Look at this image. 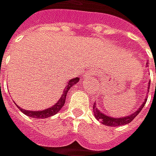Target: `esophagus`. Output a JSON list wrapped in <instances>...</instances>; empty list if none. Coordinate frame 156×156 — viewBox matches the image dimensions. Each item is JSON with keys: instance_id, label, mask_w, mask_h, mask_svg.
Listing matches in <instances>:
<instances>
[{"instance_id": "obj_1", "label": "esophagus", "mask_w": 156, "mask_h": 156, "mask_svg": "<svg viewBox=\"0 0 156 156\" xmlns=\"http://www.w3.org/2000/svg\"><path fill=\"white\" fill-rule=\"evenodd\" d=\"M90 75L93 74V71H90V72H89V75H90ZM87 75H88V74H87ZM87 76H85V77H87Z\"/></svg>"}]
</instances>
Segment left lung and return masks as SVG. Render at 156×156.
I'll use <instances>...</instances> for the list:
<instances>
[{
  "label": "left lung",
  "mask_w": 156,
  "mask_h": 156,
  "mask_svg": "<svg viewBox=\"0 0 156 156\" xmlns=\"http://www.w3.org/2000/svg\"><path fill=\"white\" fill-rule=\"evenodd\" d=\"M150 87V85H149ZM150 89V88H149ZM146 101L142 104V106L139 108V110H137L134 113H133L132 115L130 116H127V117H123V118H119V119H115V118H112V117H109L105 114H103L102 112H101L97 108H96V104L94 103L93 105V112H94V115H95V118L97 120H99L102 124L104 125H107V126H112V127H115V126H121V125H125V124H128L130 122H133V120L139 114V112L142 111V109L144 108V104L146 103Z\"/></svg>",
  "instance_id": "8db88e82"
}]
</instances>
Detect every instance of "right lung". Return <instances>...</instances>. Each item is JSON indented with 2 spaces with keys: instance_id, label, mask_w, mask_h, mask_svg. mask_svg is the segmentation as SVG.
I'll return each instance as SVG.
<instances>
[{
  "instance_id": "right-lung-1",
  "label": "right lung",
  "mask_w": 156,
  "mask_h": 156,
  "mask_svg": "<svg viewBox=\"0 0 156 156\" xmlns=\"http://www.w3.org/2000/svg\"><path fill=\"white\" fill-rule=\"evenodd\" d=\"M80 80L79 77H75L73 80H70L66 88L64 90V92L60 98V100L51 108H48L46 110H44V111H40V112H32V111H25V110H23L19 107L20 111L24 113L25 115L29 116V117H32V118H36V119H44V118H48V117H51L55 114H56L60 110L61 108L64 106L65 104V101H66V94H67V91L69 90V89L74 86L76 83H77V81Z\"/></svg>"
}]
</instances>
